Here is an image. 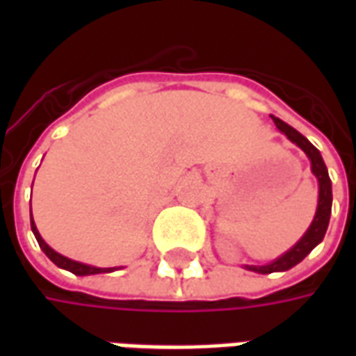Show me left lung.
I'll return each instance as SVG.
<instances>
[{
    "mask_svg": "<svg viewBox=\"0 0 356 356\" xmlns=\"http://www.w3.org/2000/svg\"><path fill=\"white\" fill-rule=\"evenodd\" d=\"M276 127L291 140L296 143L311 160V170L318 179V208H316V216H314L313 223L309 227V231L303 234V238L299 240L296 246L291 248L290 252H286L282 257H278L276 261H273L270 265H263V267H257V265H246L248 270H255V273H261V275H268V273H276V270H288V268L296 267L299 261H303L307 255L311 254L316 244H321L324 234H326V229H328L330 213H332V183H330L328 170L324 165V160H322L321 152L309 143V140L301 135L299 131H296L291 125H288L282 120L273 116Z\"/></svg>",
    "mask_w": 356,
    "mask_h": 356,
    "instance_id": "8db88e82",
    "label": "left lung"
}]
</instances>
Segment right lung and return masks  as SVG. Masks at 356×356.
I'll list each match as a JSON object with an SVG mask.
<instances>
[{"mask_svg":"<svg viewBox=\"0 0 356 356\" xmlns=\"http://www.w3.org/2000/svg\"><path fill=\"white\" fill-rule=\"evenodd\" d=\"M30 223H32V231H34V236H35V240H38V244H40V248H42L43 252H45V255H47V257H49L51 261L55 263L57 267L66 268V270H70V273H74V275H78V276L99 275V273H110V270H112V268L89 267V265H83V263L72 261V259H68V257H65V255L57 254V252H55L53 248L47 246V244L43 242L42 236H40V232H38V229H35L34 219H32V213H30Z\"/></svg>","mask_w":356,"mask_h":356,"instance_id":"right-lung-1","label":"right lung"}]
</instances>
